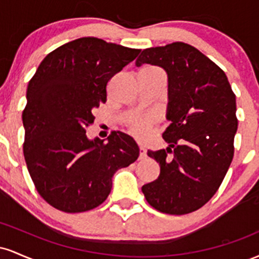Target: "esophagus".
<instances>
[{
  "instance_id": "obj_1",
  "label": "esophagus",
  "mask_w": 259,
  "mask_h": 259,
  "mask_svg": "<svg viewBox=\"0 0 259 259\" xmlns=\"http://www.w3.org/2000/svg\"><path fill=\"white\" fill-rule=\"evenodd\" d=\"M139 151H140V156H139V159H144V158H146V150H145L144 147H141L140 146V148H139Z\"/></svg>"
}]
</instances>
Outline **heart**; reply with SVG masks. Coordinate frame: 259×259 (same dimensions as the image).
Masks as SVG:
<instances>
[{
  "label": "heart",
  "instance_id": "heart-1",
  "mask_svg": "<svg viewBox=\"0 0 259 259\" xmlns=\"http://www.w3.org/2000/svg\"><path fill=\"white\" fill-rule=\"evenodd\" d=\"M153 124V117L144 115V117H135L130 120L132 132L138 138H144L146 135L147 129Z\"/></svg>",
  "mask_w": 259,
  "mask_h": 259
}]
</instances>
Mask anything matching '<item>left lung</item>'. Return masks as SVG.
<instances>
[{"mask_svg":"<svg viewBox=\"0 0 259 259\" xmlns=\"http://www.w3.org/2000/svg\"><path fill=\"white\" fill-rule=\"evenodd\" d=\"M160 67L168 76V147L147 151L159 177L142 192L154 209L187 214L215 194L234 156L236 97L227 75L191 45L173 42L141 52L136 67Z\"/></svg>","mask_w":259,"mask_h":259,"instance_id":"1","label":"left lung"}]
</instances>
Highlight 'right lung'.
<instances>
[{
	"instance_id": "right-lung-1",
	"label": "right lung",
	"mask_w": 259,
	"mask_h": 259,
	"mask_svg": "<svg viewBox=\"0 0 259 259\" xmlns=\"http://www.w3.org/2000/svg\"><path fill=\"white\" fill-rule=\"evenodd\" d=\"M140 50L81 37L46 56L29 81L23 150L38 194L62 212L90 210L106 201L115 171L138 159L132 136L89 139L92 109L105 103L107 82Z\"/></svg>"
}]
</instances>
